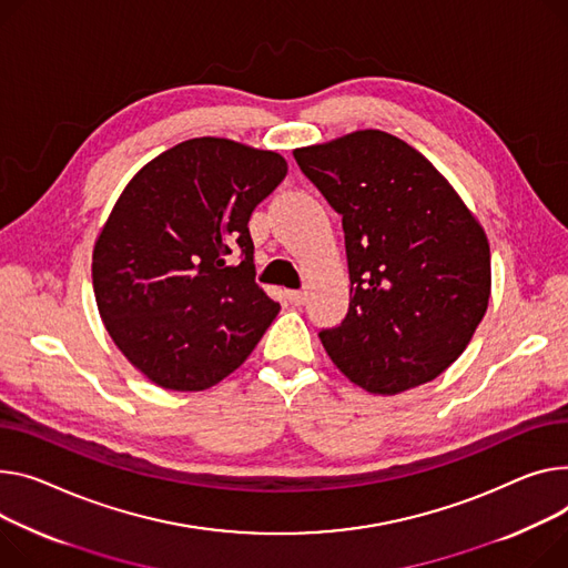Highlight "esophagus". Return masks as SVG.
<instances>
[{
  "label": "esophagus",
  "mask_w": 568,
  "mask_h": 568,
  "mask_svg": "<svg viewBox=\"0 0 568 568\" xmlns=\"http://www.w3.org/2000/svg\"><path fill=\"white\" fill-rule=\"evenodd\" d=\"M285 296H287V301H290L292 306H304L306 301H308V294L304 290H287Z\"/></svg>",
  "instance_id": "esophagus-1"
}]
</instances>
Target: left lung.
Here are the masks:
<instances>
[{"label":"left lung","mask_w":568,"mask_h":568,"mask_svg":"<svg viewBox=\"0 0 568 568\" xmlns=\"http://www.w3.org/2000/svg\"><path fill=\"white\" fill-rule=\"evenodd\" d=\"M294 160L343 216L349 311L320 331L326 354L374 395L436 379L488 306L479 221L425 155L382 130L296 148Z\"/></svg>","instance_id":"obj_1"}]
</instances>
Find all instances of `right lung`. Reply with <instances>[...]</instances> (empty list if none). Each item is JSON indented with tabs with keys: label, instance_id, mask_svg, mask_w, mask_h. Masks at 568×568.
<instances>
[{
	"label": "right lung",
	"instance_id": "1",
	"mask_svg": "<svg viewBox=\"0 0 568 568\" xmlns=\"http://www.w3.org/2000/svg\"><path fill=\"white\" fill-rule=\"evenodd\" d=\"M285 173L272 150L201 136L123 189L95 240L93 292L111 339L153 384L212 388L278 315L255 283L248 219Z\"/></svg>",
	"mask_w": 568,
	"mask_h": 568
}]
</instances>
